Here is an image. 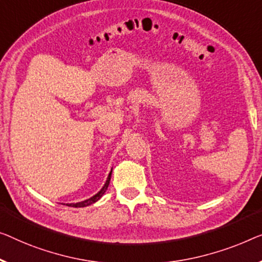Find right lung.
<instances>
[{
    "mask_svg": "<svg viewBox=\"0 0 262 262\" xmlns=\"http://www.w3.org/2000/svg\"><path fill=\"white\" fill-rule=\"evenodd\" d=\"M112 170H113V168H112ZM112 170H111V173H109V175H108V178H107V180H106V183H104L103 187H102V188H101V190H100L99 193H96L95 195H94V196H92V198L87 199V200H84V201H81V202H76V204H67V206H70V207H75V208H80V207H87V206H89V205L94 204V202L99 201L100 199H101V196H102V195H103L104 193H106V190H107V188H108V186H109V182H111Z\"/></svg>",
    "mask_w": 262,
    "mask_h": 262,
    "instance_id": "right-lung-1",
    "label": "right lung"
}]
</instances>
